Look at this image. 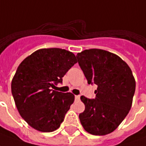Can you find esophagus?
Here are the masks:
<instances>
[{
  "label": "esophagus",
  "instance_id": "obj_1",
  "mask_svg": "<svg viewBox=\"0 0 146 146\" xmlns=\"http://www.w3.org/2000/svg\"><path fill=\"white\" fill-rule=\"evenodd\" d=\"M80 96H75V99H76V100H80Z\"/></svg>",
  "mask_w": 146,
  "mask_h": 146
}]
</instances>
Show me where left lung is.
Segmentation results:
<instances>
[{"label":"left lung","instance_id":"obj_1","mask_svg":"<svg viewBox=\"0 0 146 146\" xmlns=\"http://www.w3.org/2000/svg\"><path fill=\"white\" fill-rule=\"evenodd\" d=\"M76 58L88 83L98 86L94 100L80 96L85 106L79 115L80 123L92 135L108 134L131 108L136 87L134 76L123 59L104 50H85Z\"/></svg>","mask_w":146,"mask_h":146}]
</instances>
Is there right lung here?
I'll use <instances>...</instances> for the list:
<instances>
[{
    "label": "right lung",
    "mask_w": 146,
    "mask_h": 146,
    "mask_svg": "<svg viewBox=\"0 0 146 146\" xmlns=\"http://www.w3.org/2000/svg\"><path fill=\"white\" fill-rule=\"evenodd\" d=\"M77 62L76 56L64 49H39L18 66L11 84L17 110L35 130L52 132L60 127L74 102V95L52 90L54 84Z\"/></svg>",
    "instance_id": "add662e5"
}]
</instances>
